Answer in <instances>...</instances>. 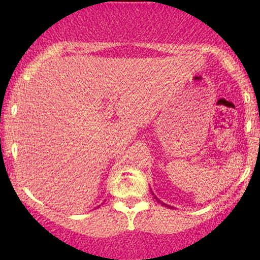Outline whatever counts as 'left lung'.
<instances>
[{
    "label": "left lung",
    "mask_w": 260,
    "mask_h": 260,
    "mask_svg": "<svg viewBox=\"0 0 260 260\" xmlns=\"http://www.w3.org/2000/svg\"><path fill=\"white\" fill-rule=\"evenodd\" d=\"M156 199H157V198H156ZM163 205H165V206H167V207H170V206H168V205H166V204H163Z\"/></svg>",
    "instance_id": "1"
}]
</instances>
